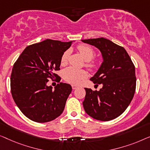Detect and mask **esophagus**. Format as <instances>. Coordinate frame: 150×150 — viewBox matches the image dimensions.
Here are the masks:
<instances>
[{"mask_svg": "<svg viewBox=\"0 0 150 150\" xmlns=\"http://www.w3.org/2000/svg\"><path fill=\"white\" fill-rule=\"evenodd\" d=\"M77 88H79V86H77V85H72V88H73V90L77 89Z\"/></svg>", "mask_w": 150, "mask_h": 150, "instance_id": "esophagus-1", "label": "esophagus"}]
</instances>
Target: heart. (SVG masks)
I'll return each mask as SVG.
<instances>
[{"instance_id": "heart-1", "label": "heart", "mask_w": 150, "mask_h": 150, "mask_svg": "<svg viewBox=\"0 0 150 150\" xmlns=\"http://www.w3.org/2000/svg\"><path fill=\"white\" fill-rule=\"evenodd\" d=\"M77 50L81 56L86 62H89L93 58L94 52L92 47L85 45H80L77 47ZM69 55V51H66L63 53L60 59V62L62 65H65L67 63V60ZM87 67L90 69H95L97 67L96 62L87 63ZM63 78L65 81L71 84H79L85 78L87 77V73L83 69H78L73 67H69L65 69L62 73Z\"/></svg>"}]
</instances>
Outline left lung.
I'll return each mask as SVG.
<instances>
[{"label":"left lung","instance_id":"8db88e82","mask_svg":"<svg viewBox=\"0 0 150 150\" xmlns=\"http://www.w3.org/2000/svg\"><path fill=\"white\" fill-rule=\"evenodd\" d=\"M100 52L103 62L91 77L102 84L98 91L85 88L84 110L90 117L109 121L120 116L130 105L136 88L135 68L123 47L105 38L81 40Z\"/></svg>","mask_w":150,"mask_h":150}]
</instances>
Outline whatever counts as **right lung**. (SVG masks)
Here are the masks:
<instances>
[{"label": "right lung", "instance_id": "right-lung-1", "mask_svg": "<svg viewBox=\"0 0 150 150\" xmlns=\"http://www.w3.org/2000/svg\"><path fill=\"white\" fill-rule=\"evenodd\" d=\"M72 43L45 39L33 44L25 48L13 67V98L23 114L34 122H50L64 111L71 86L60 83L53 90L47 83L48 78L58 77L54 71L60 70L62 55Z\"/></svg>", "mask_w": 150, "mask_h": 150}]
</instances>
